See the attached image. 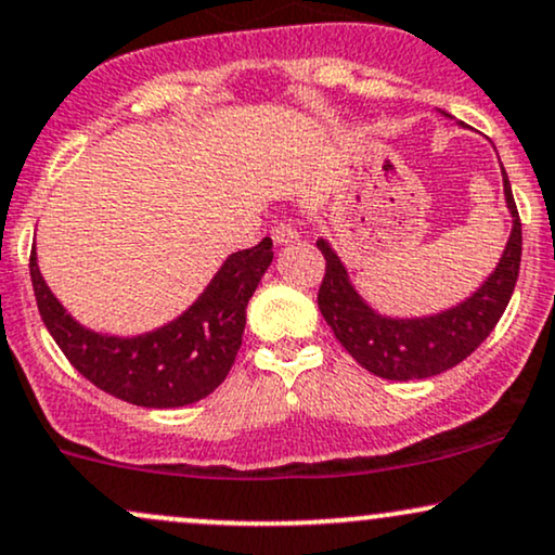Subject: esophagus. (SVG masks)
I'll return each mask as SVG.
<instances>
[{
    "label": "esophagus",
    "instance_id": "esophagus-1",
    "mask_svg": "<svg viewBox=\"0 0 555 555\" xmlns=\"http://www.w3.org/2000/svg\"><path fill=\"white\" fill-rule=\"evenodd\" d=\"M271 237L276 245H286V243H292V240H297L299 232H297V227L289 222V219H282V222L273 224Z\"/></svg>",
    "mask_w": 555,
    "mask_h": 555
}]
</instances>
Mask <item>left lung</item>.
Segmentation results:
<instances>
[{"label":"left lung","instance_id":"left-lung-1","mask_svg":"<svg viewBox=\"0 0 555 555\" xmlns=\"http://www.w3.org/2000/svg\"><path fill=\"white\" fill-rule=\"evenodd\" d=\"M506 204L514 217L509 243L499 269L470 299L442 315L422 320H392L372 312L353 292L346 269L325 240L318 248L325 258V276L318 289V307L333 336L372 375L385 379H424L452 370L468 359L496 328L519 276L522 260V222L504 170Z\"/></svg>","mask_w":555,"mask_h":555}]
</instances>
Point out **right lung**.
<instances>
[{
	"instance_id": "1",
	"label": "right lung",
	"mask_w": 555,
	"mask_h": 555,
	"mask_svg": "<svg viewBox=\"0 0 555 555\" xmlns=\"http://www.w3.org/2000/svg\"><path fill=\"white\" fill-rule=\"evenodd\" d=\"M271 237L232 253L202 297L170 325L137 338L85 331L46 286L30 250L38 312L69 364L92 385L144 409H178L217 390L243 344L245 307L273 260Z\"/></svg>"
}]
</instances>
